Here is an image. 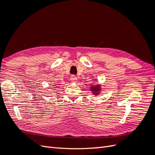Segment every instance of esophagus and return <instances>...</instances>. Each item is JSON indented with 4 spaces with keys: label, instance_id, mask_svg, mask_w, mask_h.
<instances>
[{
    "label": "esophagus",
    "instance_id": "34e87169",
    "mask_svg": "<svg viewBox=\"0 0 155 155\" xmlns=\"http://www.w3.org/2000/svg\"><path fill=\"white\" fill-rule=\"evenodd\" d=\"M70 79H71V81L72 82V83H77V77H76L75 75H72L70 78Z\"/></svg>",
    "mask_w": 155,
    "mask_h": 155
}]
</instances>
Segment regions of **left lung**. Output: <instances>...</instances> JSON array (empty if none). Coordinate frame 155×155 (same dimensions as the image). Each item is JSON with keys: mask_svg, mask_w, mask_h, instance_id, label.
<instances>
[{"mask_svg": "<svg viewBox=\"0 0 155 155\" xmlns=\"http://www.w3.org/2000/svg\"><path fill=\"white\" fill-rule=\"evenodd\" d=\"M91 91L93 92V94H98V91H101V88L99 85H96V86H92L91 87Z\"/></svg>", "mask_w": 155, "mask_h": 155, "instance_id": "left-lung-1", "label": "left lung"}]
</instances>
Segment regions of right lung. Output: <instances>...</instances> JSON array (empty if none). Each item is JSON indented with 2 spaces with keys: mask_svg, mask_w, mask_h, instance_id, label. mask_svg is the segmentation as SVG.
<instances>
[{
  "mask_svg": "<svg viewBox=\"0 0 155 155\" xmlns=\"http://www.w3.org/2000/svg\"><path fill=\"white\" fill-rule=\"evenodd\" d=\"M55 88H57V87H55Z\"/></svg>",
  "mask_w": 155,
  "mask_h": 155,
  "instance_id": "obj_1",
  "label": "right lung"
}]
</instances>
